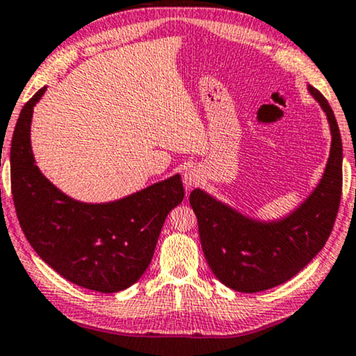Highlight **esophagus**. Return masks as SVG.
Instances as JSON below:
<instances>
[{
  "label": "esophagus",
  "instance_id": "esophagus-1",
  "mask_svg": "<svg viewBox=\"0 0 356 356\" xmlns=\"http://www.w3.org/2000/svg\"><path fill=\"white\" fill-rule=\"evenodd\" d=\"M202 179V175L200 172L197 170V168H189V170L184 172V177H183V183L186 186V189H191L194 188V186L199 183Z\"/></svg>",
  "mask_w": 356,
  "mask_h": 356
}]
</instances>
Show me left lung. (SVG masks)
Masks as SVG:
<instances>
[{"label":"left lung","instance_id":"8db88e82","mask_svg":"<svg viewBox=\"0 0 356 356\" xmlns=\"http://www.w3.org/2000/svg\"><path fill=\"white\" fill-rule=\"evenodd\" d=\"M326 113L331 151L320 183L291 215L256 221L194 189L189 204L197 216L202 250L218 280L240 293L266 291L304 269L325 247L342 195V140L326 98L309 86Z\"/></svg>","mask_w":356,"mask_h":356}]
</instances>
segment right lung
<instances>
[{
  "mask_svg": "<svg viewBox=\"0 0 356 356\" xmlns=\"http://www.w3.org/2000/svg\"><path fill=\"white\" fill-rule=\"evenodd\" d=\"M33 95L15 124L10 143V189L22 231L38 256L68 282L98 293H118L143 275L161 229L181 204L175 175L121 200L84 204L65 195L36 167L30 143Z\"/></svg>",
  "mask_w": 356,
  "mask_h": 356,
  "instance_id": "1",
  "label": "right lung"
}]
</instances>
